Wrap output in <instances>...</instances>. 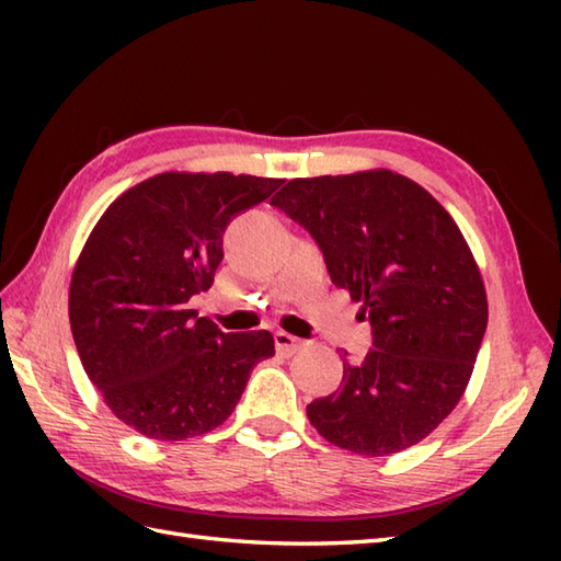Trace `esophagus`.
<instances>
[{
  "mask_svg": "<svg viewBox=\"0 0 561 561\" xmlns=\"http://www.w3.org/2000/svg\"><path fill=\"white\" fill-rule=\"evenodd\" d=\"M274 347H277L279 354H294L296 350L304 347V340L289 335V332L284 330H277L274 332Z\"/></svg>",
  "mask_w": 561,
  "mask_h": 561,
  "instance_id": "esophagus-1",
  "label": "esophagus"
}]
</instances>
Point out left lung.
Instances as JSON below:
<instances>
[{
  "label": "left lung",
  "instance_id": "left-lung-1",
  "mask_svg": "<svg viewBox=\"0 0 561 561\" xmlns=\"http://www.w3.org/2000/svg\"><path fill=\"white\" fill-rule=\"evenodd\" d=\"M270 205L313 236L374 335L362 364L344 352L342 388L308 404V420L359 456L420 444L462 398L486 330L484 284L458 224L386 169L294 178Z\"/></svg>",
  "mask_w": 561,
  "mask_h": 561
}]
</instances>
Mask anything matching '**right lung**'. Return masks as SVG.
Masks as SVG:
<instances>
[{"label": "right lung", "instance_id": "add662e5", "mask_svg": "<svg viewBox=\"0 0 561 561\" xmlns=\"http://www.w3.org/2000/svg\"><path fill=\"white\" fill-rule=\"evenodd\" d=\"M277 178L159 173L129 187L93 226L69 287L83 371L117 420L157 440L202 436L229 420L267 330L226 335L190 299L224 260V231L265 202Z\"/></svg>", "mask_w": 561, "mask_h": 561}]
</instances>
